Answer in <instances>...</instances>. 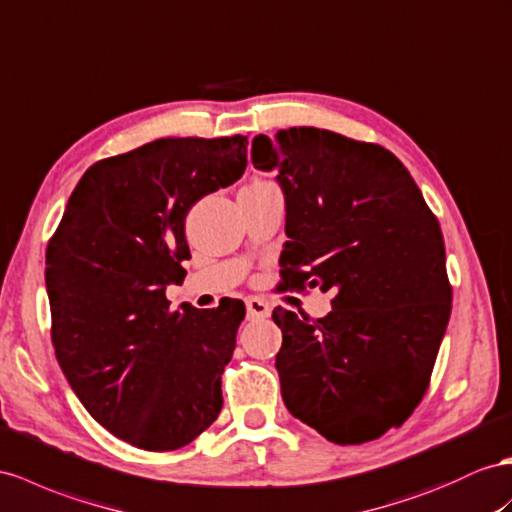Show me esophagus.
Instances as JSON below:
<instances>
[{
    "mask_svg": "<svg viewBox=\"0 0 512 512\" xmlns=\"http://www.w3.org/2000/svg\"><path fill=\"white\" fill-rule=\"evenodd\" d=\"M246 311H248V318H268L270 316V305L268 300L259 298V296H248L246 298Z\"/></svg>",
    "mask_w": 512,
    "mask_h": 512,
    "instance_id": "1",
    "label": "esophagus"
}]
</instances>
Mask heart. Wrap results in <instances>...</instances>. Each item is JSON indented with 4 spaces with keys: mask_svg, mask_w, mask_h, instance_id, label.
<instances>
[{
    "mask_svg": "<svg viewBox=\"0 0 512 512\" xmlns=\"http://www.w3.org/2000/svg\"><path fill=\"white\" fill-rule=\"evenodd\" d=\"M253 183H259V181H253Z\"/></svg>",
    "mask_w": 512,
    "mask_h": 512,
    "instance_id": "1",
    "label": "heart"
}]
</instances>
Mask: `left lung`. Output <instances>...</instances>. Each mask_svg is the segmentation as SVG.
<instances>
[{
    "label": "left lung",
    "instance_id": "obj_1",
    "mask_svg": "<svg viewBox=\"0 0 512 512\" xmlns=\"http://www.w3.org/2000/svg\"><path fill=\"white\" fill-rule=\"evenodd\" d=\"M279 168L290 242L281 290H333L324 318L277 307L283 402L339 445L402 426L426 396L452 311L445 244L409 170L381 144L329 129L253 140Z\"/></svg>",
    "mask_w": 512,
    "mask_h": 512
}]
</instances>
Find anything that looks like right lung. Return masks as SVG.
Listing matches in <instances>:
<instances>
[{"mask_svg": "<svg viewBox=\"0 0 512 512\" xmlns=\"http://www.w3.org/2000/svg\"><path fill=\"white\" fill-rule=\"evenodd\" d=\"M244 136L160 138L90 166L49 238L51 344L97 422L140 450L194 441L222 409V372L246 307L183 303L186 216L246 168Z\"/></svg>", "mask_w": 512, "mask_h": 512, "instance_id": "1", "label": "right lung"}]
</instances>
